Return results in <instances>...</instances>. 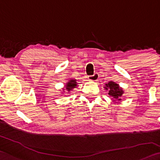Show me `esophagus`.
Listing matches in <instances>:
<instances>
[{"label":"esophagus","mask_w":160,"mask_h":160,"mask_svg":"<svg viewBox=\"0 0 160 160\" xmlns=\"http://www.w3.org/2000/svg\"><path fill=\"white\" fill-rule=\"evenodd\" d=\"M89 81H91V82H96V81L98 79V74L96 73V74H94L93 75H91V76H88V77Z\"/></svg>","instance_id":"34e87169"}]
</instances>
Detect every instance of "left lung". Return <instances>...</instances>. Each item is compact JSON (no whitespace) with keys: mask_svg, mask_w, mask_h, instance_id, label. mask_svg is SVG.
I'll use <instances>...</instances> for the list:
<instances>
[{"mask_svg":"<svg viewBox=\"0 0 160 160\" xmlns=\"http://www.w3.org/2000/svg\"><path fill=\"white\" fill-rule=\"evenodd\" d=\"M106 90L109 91L108 94L113 98V99L117 100H121V98L124 93V91L121 87H119V84L114 82H110L106 83L104 87Z\"/></svg>","mask_w":160,"mask_h":160,"instance_id":"1","label":"left lung"}]
</instances>
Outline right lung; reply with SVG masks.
<instances>
[{
  "instance_id": "obj_1",
  "label": "right lung",
  "mask_w": 160,
  "mask_h": 160,
  "mask_svg": "<svg viewBox=\"0 0 160 160\" xmlns=\"http://www.w3.org/2000/svg\"><path fill=\"white\" fill-rule=\"evenodd\" d=\"M77 86V80L71 79V80H69V82H68L66 83L65 90H67V91H72L73 88H76V86Z\"/></svg>"
}]
</instances>
